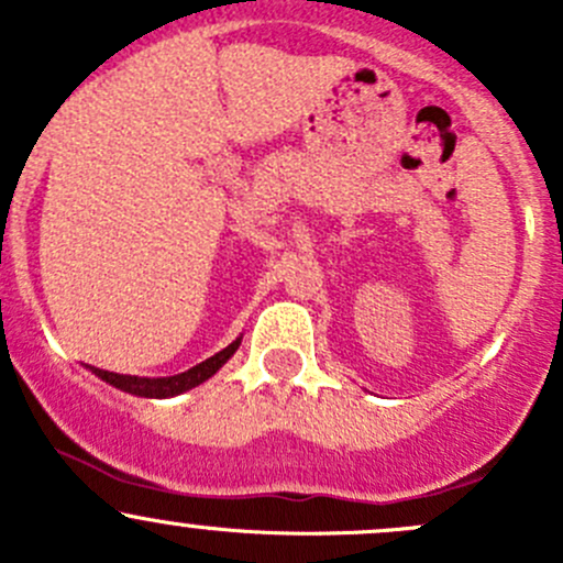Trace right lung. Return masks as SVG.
I'll list each match as a JSON object with an SVG mask.
<instances>
[{
  "label": "right lung",
  "mask_w": 563,
  "mask_h": 563,
  "mask_svg": "<svg viewBox=\"0 0 563 563\" xmlns=\"http://www.w3.org/2000/svg\"><path fill=\"white\" fill-rule=\"evenodd\" d=\"M240 343H242V340H234V343L225 345V349L218 351L214 356L198 362V365L190 367V371L176 373V376L139 378V376H119V373H108V371H95V376H100L103 382L111 384V387L130 391V395H135V397H157V400H163V397H176V395H181V391H187V389L198 387V384H203L207 378H212L214 373H218L220 367H223L225 362H229L231 356L236 354Z\"/></svg>",
  "instance_id": "add662e5"
}]
</instances>
